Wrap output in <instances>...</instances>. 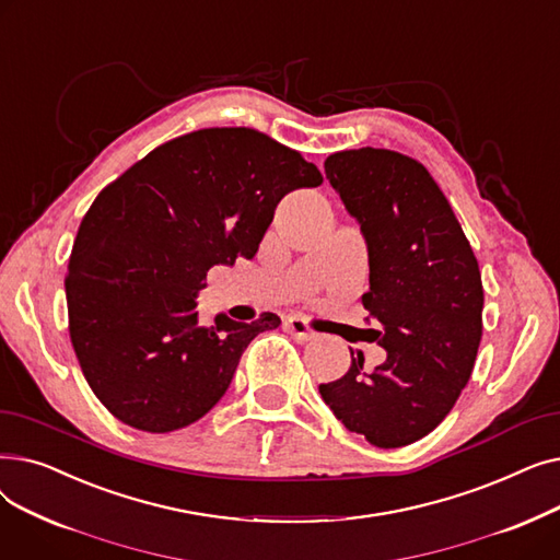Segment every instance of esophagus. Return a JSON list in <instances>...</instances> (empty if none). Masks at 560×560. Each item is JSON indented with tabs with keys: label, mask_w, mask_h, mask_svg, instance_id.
Returning <instances> with one entry per match:
<instances>
[{
	"label": "esophagus",
	"mask_w": 560,
	"mask_h": 560,
	"mask_svg": "<svg viewBox=\"0 0 560 560\" xmlns=\"http://www.w3.org/2000/svg\"><path fill=\"white\" fill-rule=\"evenodd\" d=\"M285 329H288L292 336H295L298 340H302V342L315 338L313 327L308 325V319H304V317H288V319H285Z\"/></svg>",
	"instance_id": "34e87169"
}]
</instances>
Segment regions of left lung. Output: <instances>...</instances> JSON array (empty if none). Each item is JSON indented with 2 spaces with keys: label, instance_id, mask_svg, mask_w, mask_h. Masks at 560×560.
Returning <instances> with one entry per match:
<instances>
[{
  "label": "left lung",
  "instance_id": "1",
  "mask_svg": "<svg viewBox=\"0 0 560 560\" xmlns=\"http://www.w3.org/2000/svg\"><path fill=\"white\" fill-rule=\"evenodd\" d=\"M329 184L361 222L370 290L361 298L388 351L372 372L363 357L319 395L349 431L393 450L447 418L472 374L483 334L479 260L429 170L393 150L336 152Z\"/></svg>",
  "mask_w": 560,
  "mask_h": 560
}]
</instances>
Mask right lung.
I'll return each instance as SVG.
<instances>
[{"label":"right lung","mask_w":560,"mask_h":560,"mask_svg":"<svg viewBox=\"0 0 560 560\" xmlns=\"http://www.w3.org/2000/svg\"><path fill=\"white\" fill-rule=\"evenodd\" d=\"M322 184L298 150L249 127L199 129L156 147L83 215L66 275L81 372L117 420L184 429L222 399L247 345L281 319L206 327L195 295L213 265L252 258L277 203Z\"/></svg>","instance_id":"right-lung-1"}]
</instances>
